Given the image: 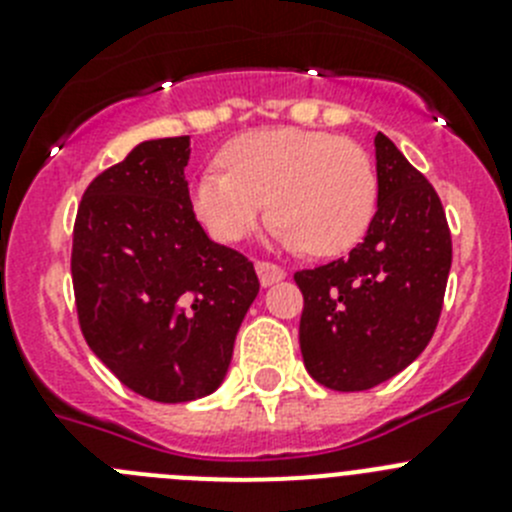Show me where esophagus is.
Returning a JSON list of instances; mask_svg holds the SVG:
<instances>
[{
  "label": "esophagus",
  "mask_w": 512,
  "mask_h": 512,
  "mask_svg": "<svg viewBox=\"0 0 512 512\" xmlns=\"http://www.w3.org/2000/svg\"><path fill=\"white\" fill-rule=\"evenodd\" d=\"M256 271H259V282L261 287H271V284L282 282L287 277V271L282 266L271 264V261H256Z\"/></svg>",
  "instance_id": "esophagus-1"
}]
</instances>
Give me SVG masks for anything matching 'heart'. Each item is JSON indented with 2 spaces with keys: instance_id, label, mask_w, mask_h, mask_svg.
I'll list each match as a JSON object with an SVG mask.
<instances>
[{
  "instance_id": "obj_1",
  "label": "heart",
  "mask_w": 512,
  "mask_h": 512,
  "mask_svg": "<svg viewBox=\"0 0 512 512\" xmlns=\"http://www.w3.org/2000/svg\"><path fill=\"white\" fill-rule=\"evenodd\" d=\"M225 169L202 171L192 207L212 238L238 243L269 212L284 248L336 256L361 241L377 210V169L354 140L323 130L271 128L235 138Z\"/></svg>"
}]
</instances>
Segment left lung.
<instances>
[{"label": "left lung", "mask_w": 512, "mask_h": 512, "mask_svg": "<svg viewBox=\"0 0 512 512\" xmlns=\"http://www.w3.org/2000/svg\"><path fill=\"white\" fill-rule=\"evenodd\" d=\"M377 212L346 259L295 274L300 348L315 382L372 390L413 364L441 318L451 233L436 189L377 133Z\"/></svg>", "instance_id": "left-lung-1"}]
</instances>
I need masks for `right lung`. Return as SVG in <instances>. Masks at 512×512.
Wrapping results in <instances>:
<instances>
[{
  "mask_svg": "<svg viewBox=\"0 0 512 512\" xmlns=\"http://www.w3.org/2000/svg\"><path fill=\"white\" fill-rule=\"evenodd\" d=\"M189 135L143 140L84 192L71 277L81 333L125 387L156 402L215 392L259 277L197 223Z\"/></svg>",
  "mask_w": 512,
  "mask_h": 512,
  "instance_id": "1",
  "label": "right lung"
}]
</instances>
